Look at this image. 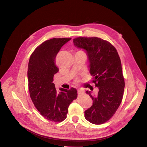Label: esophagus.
<instances>
[{"instance_id": "obj_1", "label": "esophagus", "mask_w": 147, "mask_h": 147, "mask_svg": "<svg viewBox=\"0 0 147 147\" xmlns=\"http://www.w3.org/2000/svg\"><path fill=\"white\" fill-rule=\"evenodd\" d=\"M77 91H78V94H82L83 93V91L81 90V89H78Z\"/></svg>"}]
</instances>
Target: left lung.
<instances>
[{"label":"left lung","mask_w":147,"mask_h":147,"mask_svg":"<svg viewBox=\"0 0 147 147\" xmlns=\"http://www.w3.org/2000/svg\"><path fill=\"white\" fill-rule=\"evenodd\" d=\"M74 45L86 52L90 74L99 90L92 95V105L84 111V117L90 123L100 124L112 118L121 104L124 80L121 63L115 48L109 42L97 37H77Z\"/></svg>","instance_id":"8db88e82"}]
</instances>
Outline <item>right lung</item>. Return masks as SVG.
I'll list each match as a JSON object with an SVG mask.
<instances>
[{"instance_id":"obj_1","label":"right lung","mask_w":147,"mask_h":147,"mask_svg":"<svg viewBox=\"0 0 147 147\" xmlns=\"http://www.w3.org/2000/svg\"><path fill=\"white\" fill-rule=\"evenodd\" d=\"M71 38H51L37 47L31 55L28 70L30 98L42 116L51 121L61 122L67 117L68 107L77 99V91L59 88L53 83L58 72L55 59L57 53Z\"/></svg>"}]
</instances>
